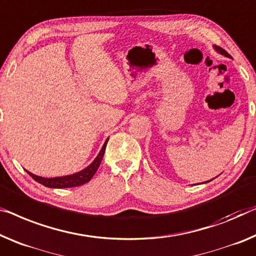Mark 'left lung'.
Instances as JSON below:
<instances>
[{
  "label": "left lung",
  "instance_id": "1",
  "mask_svg": "<svg viewBox=\"0 0 256 256\" xmlns=\"http://www.w3.org/2000/svg\"><path fill=\"white\" fill-rule=\"evenodd\" d=\"M215 49H216V50H217V52H220V54H222V55H224V56H226V57H231L230 55H228V52L226 50H224V49H223V48H220V47H218V46H215Z\"/></svg>",
  "mask_w": 256,
  "mask_h": 256
}]
</instances>
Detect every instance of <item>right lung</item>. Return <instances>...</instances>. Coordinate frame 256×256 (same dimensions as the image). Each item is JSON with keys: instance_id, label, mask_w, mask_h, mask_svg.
I'll list each match as a JSON object with an SVG mask.
<instances>
[{"instance_id": "1", "label": "right lung", "mask_w": 256, "mask_h": 256, "mask_svg": "<svg viewBox=\"0 0 256 256\" xmlns=\"http://www.w3.org/2000/svg\"><path fill=\"white\" fill-rule=\"evenodd\" d=\"M106 142H108V139L102 147V150L98 152V155L96 156V158L90 164L84 169L80 172L70 174V176H63V177H56V178H44L40 176H36V174L28 172V174L32 177L34 180L40 182L41 185L46 186V188H76V186H80L88 182L92 177L94 176L95 172H96L98 166H100V163L104 158V150H106Z\"/></svg>"}]
</instances>
